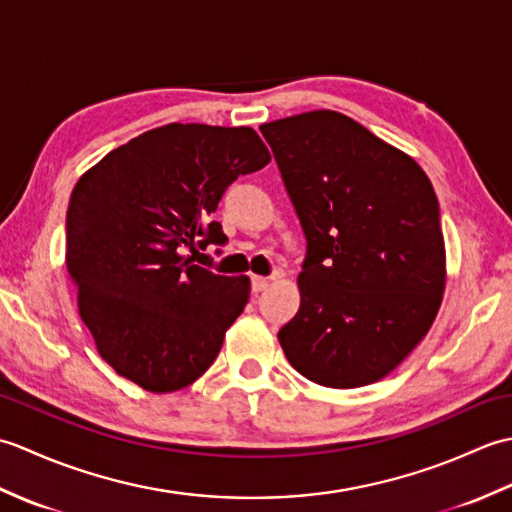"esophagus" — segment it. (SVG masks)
Wrapping results in <instances>:
<instances>
[{
	"instance_id": "34e87169",
	"label": "esophagus",
	"mask_w": 512,
	"mask_h": 512,
	"mask_svg": "<svg viewBox=\"0 0 512 512\" xmlns=\"http://www.w3.org/2000/svg\"><path fill=\"white\" fill-rule=\"evenodd\" d=\"M275 277H262V275H253V279H250V286H253V292H262L270 286V281H273Z\"/></svg>"
}]
</instances>
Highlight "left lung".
Wrapping results in <instances>:
<instances>
[{
  "label": "left lung",
  "mask_w": 512,
  "mask_h": 512,
  "mask_svg": "<svg viewBox=\"0 0 512 512\" xmlns=\"http://www.w3.org/2000/svg\"><path fill=\"white\" fill-rule=\"evenodd\" d=\"M308 255L279 343L323 387L376 383L436 321L447 250L431 180L405 151L332 110L264 123Z\"/></svg>",
  "instance_id": "1"
}]
</instances>
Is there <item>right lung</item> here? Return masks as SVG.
Instances as JSON below:
<instances>
[{
    "instance_id": "right-lung-1",
    "label": "right lung",
    "mask_w": 512,
    "mask_h": 512,
    "mask_svg": "<svg viewBox=\"0 0 512 512\" xmlns=\"http://www.w3.org/2000/svg\"><path fill=\"white\" fill-rule=\"evenodd\" d=\"M268 162L253 127L169 123L110 151L74 184L65 264L81 321L118 376L169 394L211 367L250 279L215 275L182 250L226 242L211 217L217 202Z\"/></svg>"
}]
</instances>
